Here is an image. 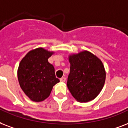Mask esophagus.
<instances>
[{"label": "esophagus", "instance_id": "34e87169", "mask_svg": "<svg viewBox=\"0 0 128 128\" xmlns=\"http://www.w3.org/2000/svg\"><path fill=\"white\" fill-rule=\"evenodd\" d=\"M65 81H66V78H64V77H63V78H61V79H60V82H62V83H64V82H65Z\"/></svg>", "mask_w": 128, "mask_h": 128}]
</instances>
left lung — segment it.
<instances>
[{
    "instance_id": "8db88e82",
    "label": "left lung",
    "mask_w": 128,
    "mask_h": 128,
    "mask_svg": "<svg viewBox=\"0 0 128 128\" xmlns=\"http://www.w3.org/2000/svg\"><path fill=\"white\" fill-rule=\"evenodd\" d=\"M70 73L67 86L80 102H88L98 96L104 85L106 71L98 57L88 51L69 57Z\"/></svg>"
}]
</instances>
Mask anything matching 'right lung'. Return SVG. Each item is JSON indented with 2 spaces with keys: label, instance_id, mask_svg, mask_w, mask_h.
<instances>
[{
  "label": "right lung",
  "instance_id": "right-lung-1",
  "mask_svg": "<svg viewBox=\"0 0 128 128\" xmlns=\"http://www.w3.org/2000/svg\"><path fill=\"white\" fill-rule=\"evenodd\" d=\"M53 53L42 48L28 52L18 69V80L24 93L34 102H41L50 95L53 87L59 82L55 68L48 62Z\"/></svg>",
  "mask_w": 128,
  "mask_h": 128
}]
</instances>
